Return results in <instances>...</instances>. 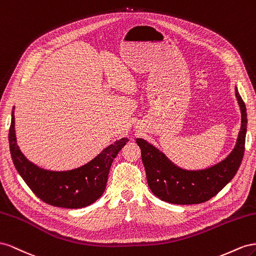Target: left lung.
<instances>
[{"label":"left lung","mask_w":256,"mask_h":256,"mask_svg":"<svg viewBox=\"0 0 256 256\" xmlns=\"http://www.w3.org/2000/svg\"><path fill=\"white\" fill-rule=\"evenodd\" d=\"M235 96L242 112V126L236 144L228 156L207 168H181L152 144L137 138L148 186L160 200L177 205L202 204L216 195L235 177L244 158L248 124L246 108L237 86Z\"/></svg>","instance_id":"left-lung-1"}]
</instances>
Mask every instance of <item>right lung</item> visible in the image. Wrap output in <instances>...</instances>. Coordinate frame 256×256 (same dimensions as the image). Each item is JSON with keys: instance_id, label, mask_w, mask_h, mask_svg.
Returning <instances> with one entry per match:
<instances>
[{"instance_id": "add662e5", "label": "right lung", "mask_w": 256, "mask_h": 256, "mask_svg": "<svg viewBox=\"0 0 256 256\" xmlns=\"http://www.w3.org/2000/svg\"><path fill=\"white\" fill-rule=\"evenodd\" d=\"M14 106L8 134L10 150L12 163L32 192L48 205L61 208L77 209L91 205L103 195L108 174L114 158L126 144L123 137L109 144L103 151L77 168L70 170H50L28 160L17 144L14 130Z\"/></svg>"}]
</instances>
